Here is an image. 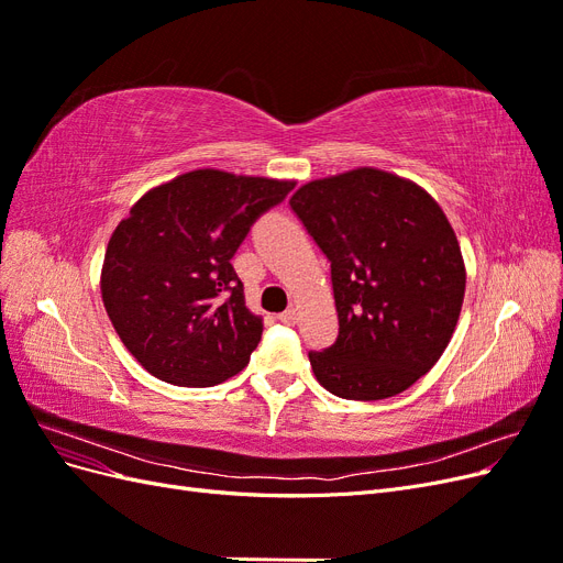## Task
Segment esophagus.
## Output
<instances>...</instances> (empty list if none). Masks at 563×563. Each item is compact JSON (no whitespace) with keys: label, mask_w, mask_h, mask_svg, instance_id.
<instances>
[{"label":"esophagus","mask_w":563,"mask_h":563,"mask_svg":"<svg viewBox=\"0 0 563 563\" xmlns=\"http://www.w3.org/2000/svg\"><path fill=\"white\" fill-rule=\"evenodd\" d=\"M279 321H282V323H288V327H294V323L298 321V310H296V308L284 310V312L279 314Z\"/></svg>","instance_id":"1"}]
</instances>
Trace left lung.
I'll return each mask as SVG.
<instances>
[{
  "instance_id": "1",
  "label": "left lung",
  "mask_w": 563,
  "mask_h": 563,
  "mask_svg": "<svg viewBox=\"0 0 563 563\" xmlns=\"http://www.w3.org/2000/svg\"><path fill=\"white\" fill-rule=\"evenodd\" d=\"M331 261L338 338L310 352L331 395L376 401L422 378L451 343L465 261L434 197L383 168L300 185L288 199Z\"/></svg>"
}]
</instances>
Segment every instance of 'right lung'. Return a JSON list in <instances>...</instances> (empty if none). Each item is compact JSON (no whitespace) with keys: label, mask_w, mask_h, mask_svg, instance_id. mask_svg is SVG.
<instances>
[{"label":"right lung","mask_w":563,"mask_h":563,"mask_svg":"<svg viewBox=\"0 0 563 563\" xmlns=\"http://www.w3.org/2000/svg\"><path fill=\"white\" fill-rule=\"evenodd\" d=\"M294 180L195 168L147 190L119 220L100 269L117 335L152 376L211 387L240 373L263 335L232 255Z\"/></svg>","instance_id":"obj_1"}]
</instances>
